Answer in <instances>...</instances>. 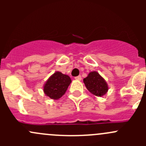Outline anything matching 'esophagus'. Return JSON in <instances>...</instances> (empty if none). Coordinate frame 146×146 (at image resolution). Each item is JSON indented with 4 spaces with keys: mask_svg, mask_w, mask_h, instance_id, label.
I'll list each match as a JSON object with an SVG mask.
<instances>
[{
    "mask_svg": "<svg viewBox=\"0 0 146 146\" xmlns=\"http://www.w3.org/2000/svg\"><path fill=\"white\" fill-rule=\"evenodd\" d=\"M82 79L81 76H76V77H75V80H80Z\"/></svg>",
    "mask_w": 146,
    "mask_h": 146,
    "instance_id": "obj_1",
    "label": "esophagus"
}]
</instances>
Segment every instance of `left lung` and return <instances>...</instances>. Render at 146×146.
<instances>
[{"label": "left lung", "mask_w": 146, "mask_h": 146, "mask_svg": "<svg viewBox=\"0 0 146 146\" xmlns=\"http://www.w3.org/2000/svg\"><path fill=\"white\" fill-rule=\"evenodd\" d=\"M83 82L89 92L95 96H103L109 90L107 82L97 71L90 72Z\"/></svg>", "instance_id": "left-lung-1"}]
</instances>
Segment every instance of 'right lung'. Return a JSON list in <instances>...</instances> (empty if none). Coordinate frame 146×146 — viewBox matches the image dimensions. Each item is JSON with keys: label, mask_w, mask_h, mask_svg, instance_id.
I'll use <instances>...</instances> for the list:
<instances>
[{"label": "right lung", "mask_w": 146, "mask_h": 146, "mask_svg": "<svg viewBox=\"0 0 146 146\" xmlns=\"http://www.w3.org/2000/svg\"><path fill=\"white\" fill-rule=\"evenodd\" d=\"M71 79L68 75L56 71L51 75L44 85V92L52 100H58L64 95Z\"/></svg>", "instance_id": "right-lung-1"}]
</instances>
